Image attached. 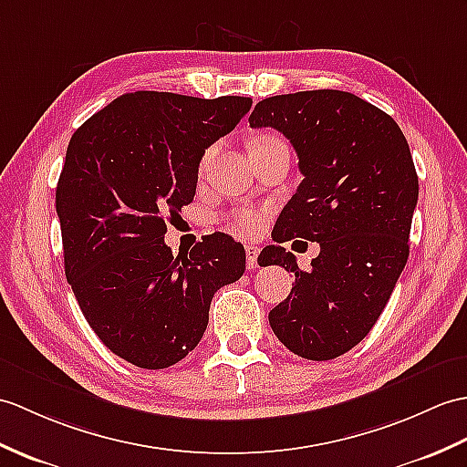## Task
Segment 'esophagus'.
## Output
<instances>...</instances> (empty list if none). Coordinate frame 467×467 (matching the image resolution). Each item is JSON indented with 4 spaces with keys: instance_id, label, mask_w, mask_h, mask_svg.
<instances>
[{
    "instance_id": "obj_1",
    "label": "esophagus",
    "mask_w": 467,
    "mask_h": 467,
    "mask_svg": "<svg viewBox=\"0 0 467 467\" xmlns=\"http://www.w3.org/2000/svg\"><path fill=\"white\" fill-rule=\"evenodd\" d=\"M244 251H246V266L251 268V270H256L258 268V253H260V248L254 246V244H246Z\"/></svg>"
}]
</instances>
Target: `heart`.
<instances>
[{
	"instance_id": "obj_1",
	"label": "heart",
	"mask_w": 467,
	"mask_h": 467,
	"mask_svg": "<svg viewBox=\"0 0 467 467\" xmlns=\"http://www.w3.org/2000/svg\"><path fill=\"white\" fill-rule=\"evenodd\" d=\"M278 137L275 135H263L253 140V145H263V143H268V140H276ZM251 145V147H253ZM213 153L214 150H207L202 157V162H201V169L204 171L209 165H211V159H213ZM265 223V214L258 213V211H238L234 213L231 219H229V226L233 231H238V233H244V234H254L260 231V226H263Z\"/></svg>"
}]
</instances>
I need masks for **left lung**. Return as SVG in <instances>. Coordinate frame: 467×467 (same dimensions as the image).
Instances as JSON below:
<instances>
[{
    "label": "left lung",
    "mask_w": 467,
    "mask_h": 467,
    "mask_svg": "<svg viewBox=\"0 0 467 467\" xmlns=\"http://www.w3.org/2000/svg\"><path fill=\"white\" fill-rule=\"evenodd\" d=\"M248 123L283 133L305 177L260 253L295 273L270 327L290 352L332 360L372 330L406 266L418 202L408 140L388 113L336 89L268 97ZM292 237L321 244L308 271L279 246Z\"/></svg>",
    "instance_id": "1"
}]
</instances>
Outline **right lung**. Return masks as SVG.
<instances>
[{
  "label": "right lung",
  "mask_w": 467,
  "mask_h": 467,
  "mask_svg": "<svg viewBox=\"0 0 467 467\" xmlns=\"http://www.w3.org/2000/svg\"><path fill=\"white\" fill-rule=\"evenodd\" d=\"M251 105L236 95L125 93L69 140L56 191L65 276L99 340L139 368L182 360L207 330L214 292L244 273V246L229 234L175 256L165 233L194 197L204 149Z\"/></svg>",
  "instance_id": "right-lung-1"
}]
</instances>
